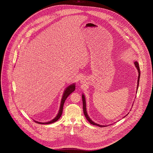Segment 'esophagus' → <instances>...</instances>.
<instances>
[{
	"label": "esophagus",
	"mask_w": 153,
	"mask_h": 153,
	"mask_svg": "<svg viewBox=\"0 0 153 153\" xmlns=\"http://www.w3.org/2000/svg\"><path fill=\"white\" fill-rule=\"evenodd\" d=\"M84 82V78H81V82Z\"/></svg>",
	"instance_id": "34e87169"
}]
</instances>
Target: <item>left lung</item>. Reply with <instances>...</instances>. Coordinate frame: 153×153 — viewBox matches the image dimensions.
Here are the masks:
<instances>
[{
	"label": "left lung",
	"instance_id": "obj_1",
	"mask_svg": "<svg viewBox=\"0 0 153 153\" xmlns=\"http://www.w3.org/2000/svg\"><path fill=\"white\" fill-rule=\"evenodd\" d=\"M134 64H135V67L137 68V70H138V81H137L138 83H137V88H138V84H139L140 78V67H139L138 63L137 61L134 62ZM137 90H138V89H137ZM82 103H83V111H84V115H85V118H87V120L88 121V122H89L90 124H92V125H94V126H98V127H105L106 126H101V125L98 124H97V123H95L94 122H93V121L90 119V118H89V116L88 115L87 112L85 98V96H84L83 94H82ZM128 114H129V113H128ZM128 115V114H127L126 115ZM126 116H125V117H126Z\"/></svg>",
	"mask_w": 153,
	"mask_h": 153
}]
</instances>
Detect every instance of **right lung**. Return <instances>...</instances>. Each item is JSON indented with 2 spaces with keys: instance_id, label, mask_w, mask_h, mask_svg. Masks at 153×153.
Returning a JSON list of instances; mask_svg holds the SVG:
<instances>
[{
  "instance_id": "1",
  "label": "right lung",
  "mask_w": 153,
  "mask_h": 153,
  "mask_svg": "<svg viewBox=\"0 0 153 153\" xmlns=\"http://www.w3.org/2000/svg\"><path fill=\"white\" fill-rule=\"evenodd\" d=\"M75 84H71L66 88L65 90L64 91L62 100H61V105H60V108L59 110V112L54 119H53L52 120H51L50 121H48L47 123H41V122H38V121H35L36 123H38V124H49L53 123L56 122V121H58L59 119V118L61 117V116L62 115V111H63V107H64V102L65 101L66 99L72 92H74L75 91Z\"/></svg>"
}]
</instances>
